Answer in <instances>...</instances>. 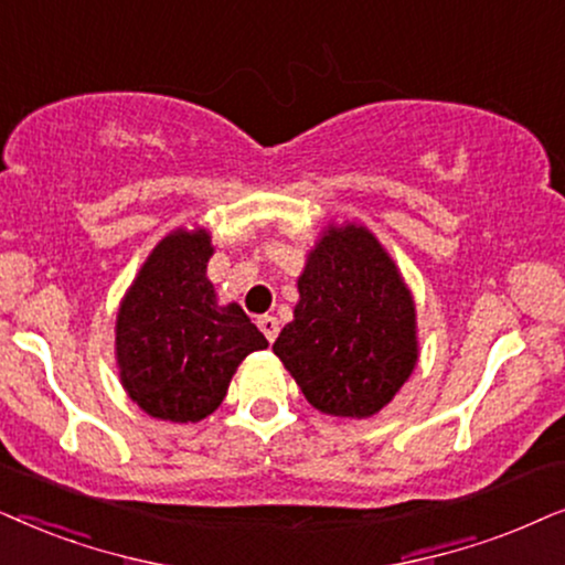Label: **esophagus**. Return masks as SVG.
<instances>
[{
    "mask_svg": "<svg viewBox=\"0 0 565 565\" xmlns=\"http://www.w3.org/2000/svg\"><path fill=\"white\" fill-rule=\"evenodd\" d=\"M258 328L263 330V335H266L270 343L276 341V335H278V320L274 318V315H260V318H258Z\"/></svg>",
    "mask_w": 565,
    "mask_h": 565,
    "instance_id": "obj_1",
    "label": "esophagus"
}]
</instances>
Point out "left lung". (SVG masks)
I'll use <instances>...</instances> for the list:
<instances>
[{
    "label": "left lung",
    "mask_w": 565,
    "mask_h": 565,
    "mask_svg": "<svg viewBox=\"0 0 565 565\" xmlns=\"http://www.w3.org/2000/svg\"><path fill=\"white\" fill-rule=\"evenodd\" d=\"M297 289L274 353L307 403L341 418L380 413L418 361L416 305L395 260L361 224H330Z\"/></svg>",
    "instance_id": "1"
}]
</instances>
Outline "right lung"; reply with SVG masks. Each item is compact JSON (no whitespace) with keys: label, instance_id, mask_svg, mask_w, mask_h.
<instances>
[{"label":"right lung","instance_id":"1","mask_svg":"<svg viewBox=\"0 0 565 565\" xmlns=\"http://www.w3.org/2000/svg\"><path fill=\"white\" fill-rule=\"evenodd\" d=\"M206 230L160 239L126 291L116 318L120 385L141 411L195 424L220 408L232 374L268 341L243 307L216 302Z\"/></svg>","mask_w":565,"mask_h":565}]
</instances>
